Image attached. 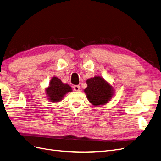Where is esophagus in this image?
Returning a JSON list of instances; mask_svg holds the SVG:
<instances>
[{
    "instance_id": "obj_1",
    "label": "esophagus",
    "mask_w": 161,
    "mask_h": 161,
    "mask_svg": "<svg viewBox=\"0 0 161 161\" xmlns=\"http://www.w3.org/2000/svg\"><path fill=\"white\" fill-rule=\"evenodd\" d=\"M74 91H76V92L80 91V86H79V85H74Z\"/></svg>"
}]
</instances>
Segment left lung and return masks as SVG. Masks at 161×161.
I'll list each match as a JSON object with an SVG mask.
<instances>
[{"label":"left lung","mask_w":161,"mask_h":161,"mask_svg":"<svg viewBox=\"0 0 161 161\" xmlns=\"http://www.w3.org/2000/svg\"><path fill=\"white\" fill-rule=\"evenodd\" d=\"M87 87L85 89L88 101L93 105L98 106L106 104L114 94L113 87L105 79L94 76L87 80Z\"/></svg>","instance_id":"1"}]
</instances>
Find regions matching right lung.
Masks as SVG:
<instances>
[{
    "label": "right lung",
    "instance_id": "obj_1",
    "mask_svg": "<svg viewBox=\"0 0 161 161\" xmlns=\"http://www.w3.org/2000/svg\"><path fill=\"white\" fill-rule=\"evenodd\" d=\"M71 92V87L68 84H64L57 77H53L49 82L48 88L46 89V94L48 99L52 102H59L67 93Z\"/></svg>",
    "mask_w": 161,
    "mask_h": 161
}]
</instances>
